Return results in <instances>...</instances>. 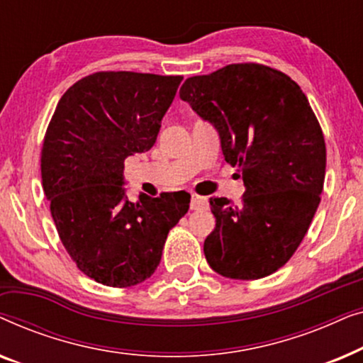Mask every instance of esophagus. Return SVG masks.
<instances>
[{
    "instance_id": "34e87169",
    "label": "esophagus",
    "mask_w": 363,
    "mask_h": 363,
    "mask_svg": "<svg viewBox=\"0 0 363 363\" xmlns=\"http://www.w3.org/2000/svg\"><path fill=\"white\" fill-rule=\"evenodd\" d=\"M190 208H191V210H205V208H208V200H206V198H203V196L191 195Z\"/></svg>"
}]
</instances>
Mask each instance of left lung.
I'll return each mask as SVG.
<instances>
[{"label":"left lung","instance_id":"8db88e82","mask_svg":"<svg viewBox=\"0 0 363 363\" xmlns=\"http://www.w3.org/2000/svg\"><path fill=\"white\" fill-rule=\"evenodd\" d=\"M180 99L213 123L246 186L240 205L210 198L208 264L230 279L272 274L304 240L324 188V133L306 94L284 72L245 62L188 77Z\"/></svg>","mask_w":363,"mask_h":363}]
</instances>
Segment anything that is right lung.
<instances>
[{"mask_svg":"<svg viewBox=\"0 0 363 363\" xmlns=\"http://www.w3.org/2000/svg\"><path fill=\"white\" fill-rule=\"evenodd\" d=\"M182 76L104 71L64 92L41 150L44 195L67 255L91 279L130 287L160 264L190 193L127 198L123 162L148 152Z\"/></svg>","mask_w":363,"mask_h":363,"instance_id":"right-lung-1","label":"right lung"}]
</instances>
